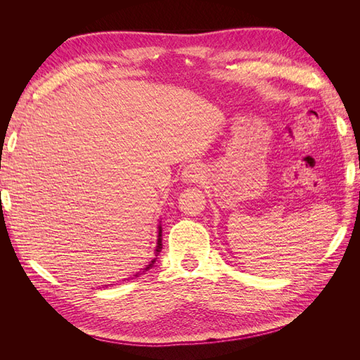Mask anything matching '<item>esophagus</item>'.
<instances>
[{
    "label": "esophagus",
    "mask_w": 360,
    "mask_h": 360,
    "mask_svg": "<svg viewBox=\"0 0 360 360\" xmlns=\"http://www.w3.org/2000/svg\"><path fill=\"white\" fill-rule=\"evenodd\" d=\"M181 180L186 184L197 183L202 180V168L198 165V163H191L181 172Z\"/></svg>",
    "instance_id": "obj_1"
}]
</instances>
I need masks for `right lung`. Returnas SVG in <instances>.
Segmentation results:
<instances>
[{"instance_id":"obj_1","label":"right lung","mask_w":360,"mask_h":360,"mask_svg":"<svg viewBox=\"0 0 360 360\" xmlns=\"http://www.w3.org/2000/svg\"><path fill=\"white\" fill-rule=\"evenodd\" d=\"M162 250V226H160V224H159V226H158V243H156V249H155V258L150 261V264H147V267L146 269H143V271H147V270H150L151 267H153V264L156 263V259H158V255H159V252ZM138 275H141V274H136L135 276H138ZM112 285V284H111ZM106 287V285H105Z\"/></svg>"}]
</instances>
